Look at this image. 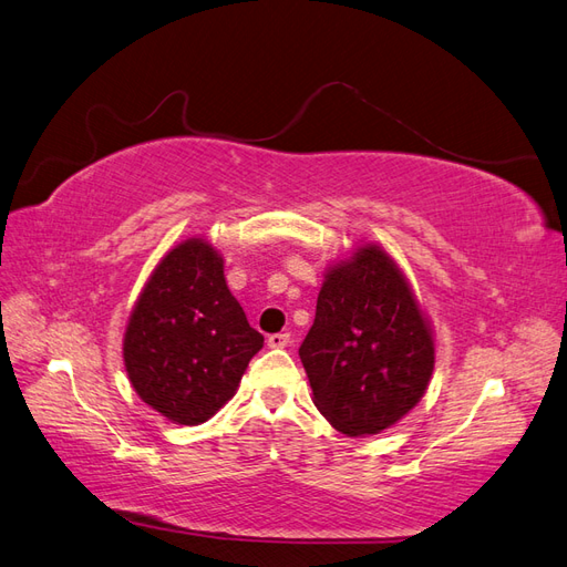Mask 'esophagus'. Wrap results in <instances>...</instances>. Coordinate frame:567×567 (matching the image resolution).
<instances>
[{
    "label": "esophagus",
    "mask_w": 567,
    "mask_h": 567,
    "mask_svg": "<svg viewBox=\"0 0 567 567\" xmlns=\"http://www.w3.org/2000/svg\"><path fill=\"white\" fill-rule=\"evenodd\" d=\"M289 344V334L287 332H275L268 337V347L270 349H285Z\"/></svg>",
    "instance_id": "obj_1"
}]
</instances>
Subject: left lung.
<instances>
[{"instance_id": "1", "label": "left lung", "mask_w": 567, "mask_h": 567, "mask_svg": "<svg viewBox=\"0 0 567 567\" xmlns=\"http://www.w3.org/2000/svg\"><path fill=\"white\" fill-rule=\"evenodd\" d=\"M316 409L347 436L380 434L423 399L434 334L394 258L365 241L326 270L299 347Z\"/></svg>"}]
</instances>
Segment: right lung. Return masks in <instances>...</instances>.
Returning a JSON list of instances; mask_svg holds the SVG:
<instances>
[{"label":"right lung","mask_w":567,"mask_h":567,"mask_svg":"<svg viewBox=\"0 0 567 567\" xmlns=\"http://www.w3.org/2000/svg\"><path fill=\"white\" fill-rule=\"evenodd\" d=\"M261 347L225 282L223 256L208 239L189 237L144 282L125 326L123 363L147 406L175 425H199L235 396Z\"/></svg>","instance_id":"1"}]
</instances>
